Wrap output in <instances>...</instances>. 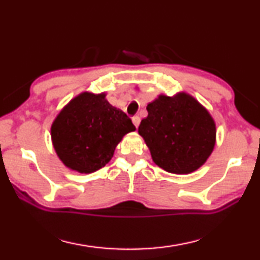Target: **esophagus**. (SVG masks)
I'll return each instance as SVG.
<instances>
[{"instance_id":"1","label":"esophagus","mask_w":260,"mask_h":260,"mask_svg":"<svg viewBox=\"0 0 260 260\" xmlns=\"http://www.w3.org/2000/svg\"><path fill=\"white\" fill-rule=\"evenodd\" d=\"M132 121H133V124L135 125V127H138L140 124V117L139 116H134L132 118Z\"/></svg>"}]
</instances>
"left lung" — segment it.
Wrapping results in <instances>:
<instances>
[{
	"label": "left lung",
	"instance_id": "1",
	"mask_svg": "<svg viewBox=\"0 0 260 260\" xmlns=\"http://www.w3.org/2000/svg\"><path fill=\"white\" fill-rule=\"evenodd\" d=\"M147 110L139 134L156 165L167 172L187 174L204 164L213 150L215 125L195 99L187 94L160 95Z\"/></svg>",
	"mask_w": 260,
	"mask_h": 260
}]
</instances>
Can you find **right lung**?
I'll return each instance as SVG.
<instances>
[{"label":"right lung","instance_id":"obj_1","mask_svg":"<svg viewBox=\"0 0 260 260\" xmlns=\"http://www.w3.org/2000/svg\"><path fill=\"white\" fill-rule=\"evenodd\" d=\"M104 98V94H80L61 110L51 126L57 155L80 173L104 167L122 136L135 131L127 114Z\"/></svg>","mask_w":260,"mask_h":260}]
</instances>
